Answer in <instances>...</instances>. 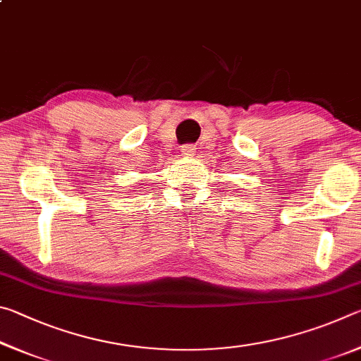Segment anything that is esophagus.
<instances>
[{
	"mask_svg": "<svg viewBox=\"0 0 361 361\" xmlns=\"http://www.w3.org/2000/svg\"><path fill=\"white\" fill-rule=\"evenodd\" d=\"M195 146L194 145H186V146H183L181 148V152H183V156H186V157H194L195 156Z\"/></svg>",
	"mask_w": 361,
	"mask_h": 361,
	"instance_id": "esophagus-1",
	"label": "esophagus"
}]
</instances>
